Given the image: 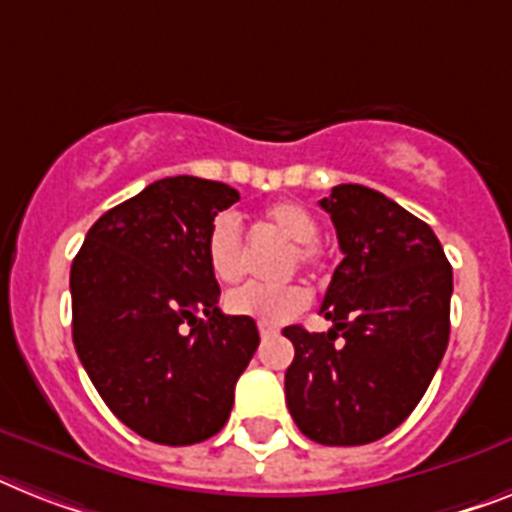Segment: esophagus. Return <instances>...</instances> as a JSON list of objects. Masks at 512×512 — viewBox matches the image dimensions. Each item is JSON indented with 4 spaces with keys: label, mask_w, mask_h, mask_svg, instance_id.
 Here are the masks:
<instances>
[{
    "label": "esophagus",
    "mask_w": 512,
    "mask_h": 512,
    "mask_svg": "<svg viewBox=\"0 0 512 512\" xmlns=\"http://www.w3.org/2000/svg\"><path fill=\"white\" fill-rule=\"evenodd\" d=\"M259 332H261V337H272V335H277V327H272V324H264V322H261V324H259Z\"/></svg>",
    "instance_id": "esophagus-1"
}]
</instances>
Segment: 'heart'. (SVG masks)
<instances>
[{
	"label": "heart",
	"mask_w": 512,
	"mask_h": 512,
	"mask_svg": "<svg viewBox=\"0 0 512 512\" xmlns=\"http://www.w3.org/2000/svg\"><path fill=\"white\" fill-rule=\"evenodd\" d=\"M264 225L280 238L293 243L290 264L319 269L324 264V248L319 246V222L306 206L295 201H280L264 211ZM206 264L219 282H238L246 272V243L240 222L232 214H219L206 232ZM308 306V290L301 282L264 285L248 282L230 290L225 308L235 316L259 319L264 324H285Z\"/></svg>",
	"instance_id": "heart-1"
}]
</instances>
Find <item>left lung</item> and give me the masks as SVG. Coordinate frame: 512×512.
I'll list each match as a JSON object with an SVG mask.
<instances>
[{
  "mask_svg": "<svg viewBox=\"0 0 512 512\" xmlns=\"http://www.w3.org/2000/svg\"><path fill=\"white\" fill-rule=\"evenodd\" d=\"M319 204L345 259L322 303L332 329H282L285 400L319 445H369L411 416L445 356L453 269L432 227L379 190L335 185Z\"/></svg>",
  "mask_w": 512,
  "mask_h": 512,
  "instance_id": "8db88e82",
  "label": "left lung"
}]
</instances>
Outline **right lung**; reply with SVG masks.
<instances>
[{"mask_svg":"<svg viewBox=\"0 0 512 512\" xmlns=\"http://www.w3.org/2000/svg\"><path fill=\"white\" fill-rule=\"evenodd\" d=\"M240 193L177 175L96 219L70 269L73 342L109 411L159 445H196L227 424L259 348L248 316L219 311L206 232Z\"/></svg>","mask_w":512,"mask_h":512,"instance_id":"1","label":"right lung"}]
</instances>
